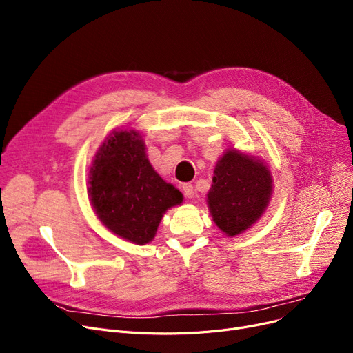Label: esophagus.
Instances as JSON below:
<instances>
[{
    "label": "esophagus",
    "instance_id": "1",
    "mask_svg": "<svg viewBox=\"0 0 353 353\" xmlns=\"http://www.w3.org/2000/svg\"><path fill=\"white\" fill-rule=\"evenodd\" d=\"M181 190H183V193H184V196H186V197H189V199L194 197V188H193V184H190V183L183 184Z\"/></svg>",
    "mask_w": 353,
    "mask_h": 353
}]
</instances>
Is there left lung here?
I'll return each instance as SVG.
<instances>
[{"label": "left lung", "mask_w": 353, "mask_h": 353, "mask_svg": "<svg viewBox=\"0 0 353 353\" xmlns=\"http://www.w3.org/2000/svg\"><path fill=\"white\" fill-rule=\"evenodd\" d=\"M273 193L269 165L256 156L228 148L214 167L208 206L214 225L229 237L262 217Z\"/></svg>", "instance_id": "1"}]
</instances>
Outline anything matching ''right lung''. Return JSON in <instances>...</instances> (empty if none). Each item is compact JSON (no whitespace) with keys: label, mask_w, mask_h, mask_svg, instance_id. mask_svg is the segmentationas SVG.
I'll use <instances>...</instances> for the list:
<instances>
[{"label":"right lung","mask_w":353,"mask_h":353,"mask_svg":"<svg viewBox=\"0 0 353 353\" xmlns=\"http://www.w3.org/2000/svg\"><path fill=\"white\" fill-rule=\"evenodd\" d=\"M87 193L101 225L134 245L150 243L163 214L183 203V194L153 169L141 134L114 130L91 161Z\"/></svg>","instance_id":"obj_1"}]
</instances>
